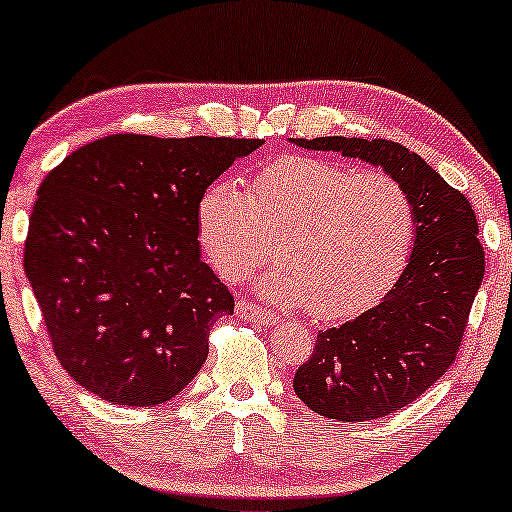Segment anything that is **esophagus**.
Listing matches in <instances>:
<instances>
[{
	"label": "esophagus",
	"mask_w": 512,
	"mask_h": 512,
	"mask_svg": "<svg viewBox=\"0 0 512 512\" xmlns=\"http://www.w3.org/2000/svg\"><path fill=\"white\" fill-rule=\"evenodd\" d=\"M237 314H242L244 319L256 321V324H261V326H275L279 321L275 312H270V310H265V307H258L254 303H249V300H240V303H237Z\"/></svg>",
	"instance_id": "esophagus-1"
}]
</instances>
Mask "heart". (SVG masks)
Instances as JSON below:
<instances>
[{
    "instance_id": "1",
    "label": "heart",
    "mask_w": 512,
    "mask_h": 512,
    "mask_svg": "<svg viewBox=\"0 0 512 512\" xmlns=\"http://www.w3.org/2000/svg\"><path fill=\"white\" fill-rule=\"evenodd\" d=\"M417 212L408 188L384 172L356 174L317 156H282L242 186L223 179L198 202V240L226 282H242L272 256L258 286L319 321L366 312L408 263Z\"/></svg>"
}]
</instances>
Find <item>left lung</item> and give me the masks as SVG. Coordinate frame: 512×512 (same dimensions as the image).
Returning <instances> with one entry per match:
<instances>
[{
    "label": "left lung",
    "instance_id": "1",
    "mask_svg": "<svg viewBox=\"0 0 512 512\" xmlns=\"http://www.w3.org/2000/svg\"><path fill=\"white\" fill-rule=\"evenodd\" d=\"M291 142L382 167L415 202V244L401 277L380 305L321 331L293 377L296 396L321 417L366 422L391 415L417 401L457 359L485 277L478 219L464 193L403 144L359 137Z\"/></svg>",
    "mask_w": 512,
    "mask_h": 512
}]
</instances>
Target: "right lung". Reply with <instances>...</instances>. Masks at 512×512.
<instances>
[{
    "mask_svg": "<svg viewBox=\"0 0 512 512\" xmlns=\"http://www.w3.org/2000/svg\"><path fill=\"white\" fill-rule=\"evenodd\" d=\"M263 139L111 135L41 181L23 265L60 366L90 394L151 408L198 375L233 314L200 261L198 202Z\"/></svg>",
    "mask_w": 512,
    "mask_h": 512,
    "instance_id": "obj_1",
    "label": "right lung"
}]
</instances>
